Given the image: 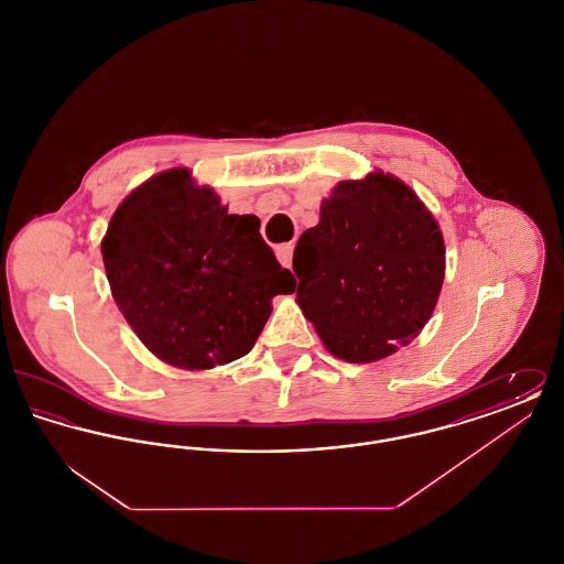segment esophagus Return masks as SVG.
Wrapping results in <instances>:
<instances>
[{"mask_svg": "<svg viewBox=\"0 0 564 564\" xmlns=\"http://www.w3.org/2000/svg\"><path fill=\"white\" fill-rule=\"evenodd\" d=\"M276 260L281 262V267L292 269V258H294V242H283L276 249Z\"/></svg>", "mask_w": 564, "mask_h": 564, "instance_id": "1", "label": "esophagus"}]
</instances>
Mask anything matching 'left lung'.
<instances>
[{"mask_svg": "<svg viewBox=\"0 0 564 564\" xmlns=\"http://www.w3.org/2000/svg\"><path fill=\"white\" fill-rule=\"evenodd\" d=\"M444 239L419 196L372 173L340 182L295 245V300L327 350L382 359L430 322L444 283Z\"/></svg>", "mask_w": 564, "mask_h": 564, "instance_id": "left-lung-1", "label": "left lung"}]
</instances>
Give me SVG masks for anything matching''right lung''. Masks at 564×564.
<instances>
[{
  "label": "right lung",
  "mask_w": 564,
  "mask_h": 564,
  "mask_svg": "<svg viewBox=\"0 0 564 564\" xmlns=\"http://www.w3.org/2000/svg\"><path fill=\"white\" fill-rule=\"evenodd\" d=\"M111 295L139 340L162 361L209 370L253 349L270 300L292 294L256 215H230L188 169L133 189L101 242Z\"/></svg>",
  "instance_id": "add662e5"
}]
</instances>
